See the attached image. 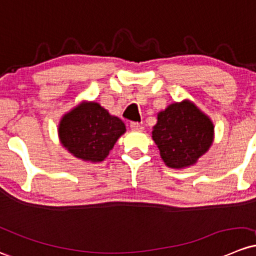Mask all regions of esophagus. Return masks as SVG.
<instances>
[{
  "instance_id": "obj_1",
  "label": "esophagus",
  "mask_w": 256,
  "mask_h": 256,
  "mask_svg": "<svg viewBox=\"0 0 256 256\" xmlns=\"http://www.w3.org/2000/svg\"><path fill=\"white\" fill-rule=\"evenodd\" d=\"M130 128L132 131H142V128H144L138 122H131Z\"/></svg>"
}]
</instances>
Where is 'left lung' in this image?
Masks as SVG:
<instances>
[{
	"instance_id": "obj_1",
	"label": "left lung",
	"mask_w": 256,
	"mask_h": 256,
	"mask_svg": "<svg viewBox=\"0 0 256 256\" xmlns=\"http://www.w3.org/2000/svg\"><path fill=\"white\" fill-rule=\"evenodd\" d=\"M214 126L208 115L189 99L174 102L157 114L152 140L166 166H195L214 144Z\"/></svg>"
}]
</instances>
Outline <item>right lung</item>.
Masks as SVG:
<instances>
[{
  "label": "right lung",
  "instance_id": "1",
  "mask_svg": "<svg viewBox=\"0 0 256 256\" xmlns=\"http://www.w3.org/2000/svg\"><path fill=\"white\" fill-rule=\"evenodd\" d=\"M126 131L125 124L96 102H80L62 115L58 140L74 157L83 162L100 163Z\"/></svg>",
  "mask_w": 256,
  "mask_h": 256
}]
</instances>
